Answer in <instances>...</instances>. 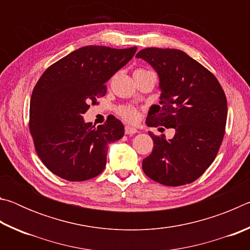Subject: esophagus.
Wrapping results in <instances>:
<instances>
[{
	"instance_id": "34e87169",
	"label": "esophagus",
	"mask_w": 250,
	"mask_h": 250,
	"mask_svg": "<svg viewBox=\"0 0 250 250\" xmlns=\"http://www.w3.org/2000/svg\"><path fill=\"white\" fill-rule=\"evenodd\" d=\"M125 134H135L138 132V130L133 128V126H130V125H125Z\"/></svg>"
}]
</instances>
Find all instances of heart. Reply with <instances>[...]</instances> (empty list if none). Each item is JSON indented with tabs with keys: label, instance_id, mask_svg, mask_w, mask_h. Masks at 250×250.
Returning <instances> with one entry per match:
<instances>
[{
	"label": "heart",
	"instance_id": "b5f03b06",
	"mask_svg": "<svg viewBox=\"0 0 250 250\" xmlns=\"http://www.w3.org/2000/svg\"><path fill=\"white\" fill-rule=\"evenodd\" d=\"M146 73H150L149 70H145V69H137L134 71V74H146ZM119 115L124 118L125 120L129 121V122H133L138 119V110L130 107V105H125V107H121L118 110Z\"/></svg>",
	"mask_w": 250,
	"mask_h": 250
}]
</instances>
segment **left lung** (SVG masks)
Segmentation results:
<instances>
[{"label": "left lung", "mask_w": 250, "mask_h": 250, "mask_svg": "<svg viewBox=\"0 0 250 250\" xmlns=\"http://www.w3.org/2000/svg\"><path fill=\"white\" fill-rule=\"evenodd\" d=\"M142 58L160 79V104L149 110L146 125L172 128L174 137L155 135L153 150L142 168L155 182L180 186L197 180L217 155L227 120V100L221 83L204 66L180 49H141Z\"/></svg>", "instance_id": "8db88e82"}]
</instances>
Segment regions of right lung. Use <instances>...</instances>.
<instances>
[{
	"label": "right lung",
	"instance_id": "1",
	"mask_svg": "<svg viewBox=\"0 0 250 250\" xmlns=\"http://www.w3.org/2000/svg\"><path fill=\"white\" fill-rule=\"evenodd\" d=\"M135 52L137 47L84 46L41 76L31 97L29 131L37 155L55 175L82 182L104 170L108 146L124 137V125L111 117L95 128L83 115L105 95V83Z\"/></svg>",
	"mask_w": 250,
	"mask_h": 250
}]
</instances>
